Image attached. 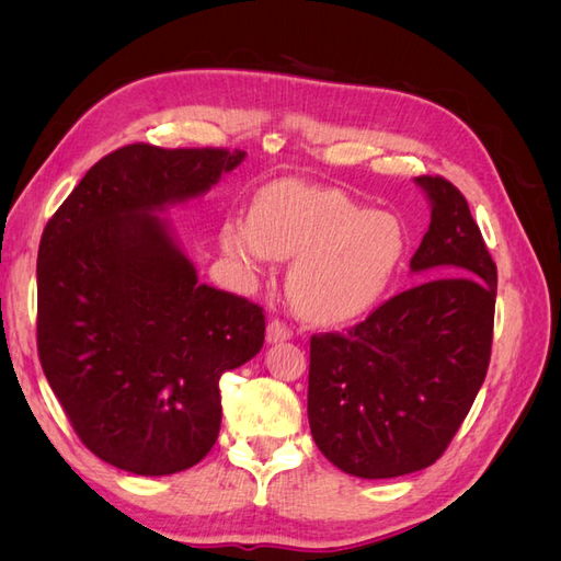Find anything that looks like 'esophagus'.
<instances>
[{
  "instance_id": "esophagus-1",
  "label": "esophagus",
  "mask_w": 561,
  "mask_h": 561,
  "mask_svg": "<svg viewBox=\"0 0 561 561\" xmlns=\"http://www.w3.org/2000/svg\"><path fill=\"white\" fill-rule=\"evenodd\" d=\"M293 336V330L285 325V322L280 320H271L268 328H266V342L268 344H280V342H287V339Z\"/></svg>"
}]
</instances>
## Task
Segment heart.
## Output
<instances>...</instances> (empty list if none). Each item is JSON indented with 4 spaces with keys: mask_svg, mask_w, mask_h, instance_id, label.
<instances>
[{
    "mask_svg": "<svg viewBox=\"0 0 561 561\" xmlns=\"http://www.w3.org/2000/svg\"><path fill=\"white\" fill-rule=\"evenodd\" d=\"M219 248L248 271L271 260H295L287 297L316 325H348L388 299L407 260V231L390 213L307 182L264 186L250 222L227 217Z\"/></svg>",
    "mask_w": 561,
    "mask_h": 561,
    "instance_id": "obj_1",
    "label": "heart"
}]
</instances>
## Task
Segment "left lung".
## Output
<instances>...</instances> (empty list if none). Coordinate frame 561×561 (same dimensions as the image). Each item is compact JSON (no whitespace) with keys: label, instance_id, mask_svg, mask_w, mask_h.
Returning <instances> with one entry per match:
<instances>
[{"label":"left lung","instance_id":"obj_1","mask_svg":"<svg viewBox=\"0 0 561 561\" xmlns=\"http://www.w3.org/2000/svg\"><path fill=\"white\" fill-rule=\"evenodd\" d=\"M431 225L410 262L421 280L351 328L311 336L309 426L328 461L363 480L433 466L486 377L496 264L468 201L414 178Z\"/></svg>","mask_w":561,"mask_h":561}]
</instances>
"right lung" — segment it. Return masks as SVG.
I'll list each match as a JSON object with an SVG mask.
<instances>
[{
	"mask_svg": "<svg viewBox=\"0 0 561 561\" xmlns=\"http://www.w3.org/2000/svg\"><path fill=\"white\" fill-rule=\"evenodd\" d=\"M245 151L128 145L100 159L48 219L37 260V348L81 443L145 478L206 456L219 377L264 344V313L198 283L163 217Z\"/></svg>",
	"mask_w": 561,
	"mask_h": 561,
	"instance_id": "obj_1",
	"label": "right lung"
}]
</instances>
